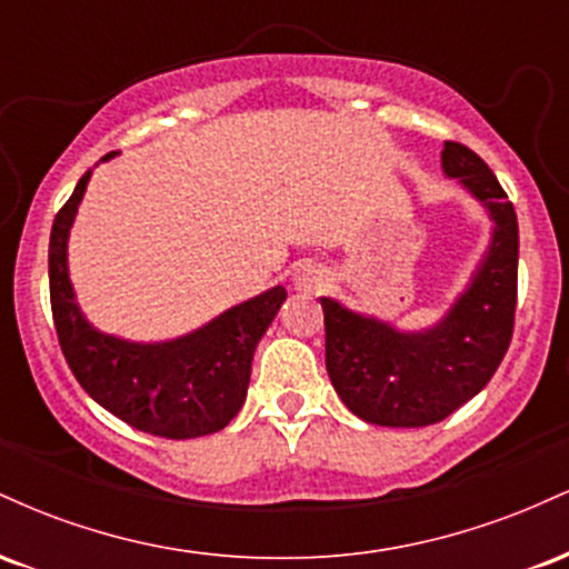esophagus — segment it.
<instances>
[{"instance_id": "34e87169", "label": "esophagus", "mask_w": 569, "mask_h": 569, "mask_svg": "<svg viewBox=\"0 0 569 569\" xmlns=\"http://www.w3.org/2000/svg\"><path fill=\"white\" fill-rule=\"evenodd\" d=\"M326 283V270L321 264L316 262H299L297 267H293V286L297 289H321V286Z\"/></svg>"}]
</instances>
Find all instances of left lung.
<instances>
[{"label": "left lung", "instance_id": "8db88e82", "mask_svg": "<svg viewBox=\"0 0 569 569\" xmlns=\"http://www.w3.org/2000/svg\"><path fill=\"white\" fill-rule=\"evenodd\" d=\"M443 173L495 221L485 262L441 323L398 331L321 297L326 369L352 415L371 426L422 428L471 401L498 371L513 335L519 224L506 189L466 143L443 141Z\"/></svg>", "mask_w": 569, "mask_h": 569}]
</instances>
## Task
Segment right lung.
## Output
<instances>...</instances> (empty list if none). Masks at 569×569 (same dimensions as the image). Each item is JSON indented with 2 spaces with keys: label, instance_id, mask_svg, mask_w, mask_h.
Listing matches in <instances>:
<instances>
[{
  "label": "right lung",
  "instance_id": "right-lung-1",
  "mask_svg": "<svg viewBox=\"0 0 569 569\" xmlns=\"http://www.w3.org/2000/svg\"><path fill=\"white\" fill-rule=\"evenodd\" d=\"M90 173L58 211L48 253L50 307L71 375L96 403L143 433L162 439L217 433L243 407L253 350L278 316L286 289L276 286L171 342L143 345L101 335L77 307L67 264L71 221Z\"/></svg>",
  "mask_w": 569,
  "mask_h": 569
}]
</instances>
